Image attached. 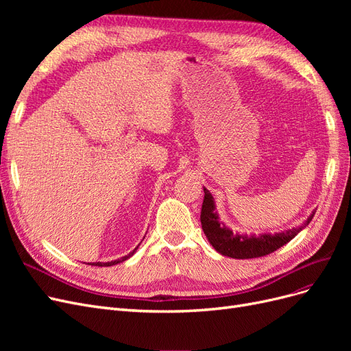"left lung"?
Returning a JSON list of instances; mask_svg holds the SVG:
<instances>
[{
  "label": "left lung",
  "instance_id": "left-lung-1",
  "mask_svg": "<svg viewBox=\"0 0 351 351\" xmlns=\"http://www.w3.org/2000/svg\"><path fill=\"white\" fill-rule=\"evenodd\" d=\"M204 192L205 197L200 212L202 230H204L208 241L212 244V247L218 253L232 259L261 258L265 256V254L275 252L299 234V232L309 224L315 215L313 210L303 226L291 230H285L281 232H275V234H269V232H262L259 236L239 234V232H232V230L224 226V222L219 221V217L215 210L214 197H212L209 190L205 187Z\"/></svg>",
  "mask_w": 351,
  "mask_h": 351
}]
</instances>
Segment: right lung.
I'll list each match as a JSON object with an SVG mask.
<instances>
[{"instance_id": "right-lung-1", "label": "right lung", "mask_w": 351, "mask_h": 351, "mask_svg": "<svg viewBox=\"0 0 351 351\" xmlns=\"http://www.w3.org/2000/svg\"><path fill=\"white\" fill-rule=\"evenodd\" d=\"M137 247H139V246H137ZM137 247H136L133 252H130L129 254H125V256L120 258V259H115V261H111V262H105V263H102V262H95V263H92V265H97V267H112V265H117V263L124 262V261H127L129 258H132L133 254H134V252L137 250Z\"/></svg>"}]
</instances>
